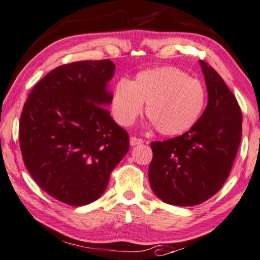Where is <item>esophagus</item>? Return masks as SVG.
Segmentation results:
<instances>
[{
    "mask_svg": "<svg viewBox=\"0 0 260 260\" xmlns=\"http://www.w3.org/2000/svg\"><path fill=\"white\" fill-rule=\"evenodd\" d=\"M129 142H131V146H137V145H141V143H143L145 141H143L142 139H139L137 137H131Z\"/></svg>",
    "mask_w": 260,
    "mask_h": 260,
    "instance_id": "obj_1",
    "label": "esophagus"
}]
</instances>
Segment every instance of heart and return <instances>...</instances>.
Segmentation results:
<instances>
[{"label":"heart","instance_id":"1","mask_svg":"<svg viewBox=\"0 0 260 260\" xmlns=\"http://www.w3.org/2000/svg\"><path fill=\"white\" fill-rule=\"evenodd\" d=\"M147 104L146 114L158 133L175 137L199 121L207 105V91L199 79L173 67L143 71L129 83L120 80L112 96V112L129 126Z\"/></svg>","mask_w":260,"mask_h":260}]
</instances>
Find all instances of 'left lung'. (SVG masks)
Wrapping results in <instances>:
<instances>
[{"label":"left lung","mask_w":260,"mask_h":260,"mask_svg":"<svg viewBox=\"0 0 260 260\" xmlns=\"http://www.w3.org/2000/svg\"><path fill=\"white\" fill-rule=\"evenodd\" d=\"M208 105L199 121L180 137L150 143L149 183L165 203L191 207L222 188L242 140V112L218 73L200 60Z\"/></svg>","instance_id":"left-lung-1"}]
</instances>
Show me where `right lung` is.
<instances>
[{
    "instance_id": "add662e5",
    "label": "right lung",
    "mask_w": 260,
    "mask_h": 260,
    "mask_svg": "<svg viewBox=\"0 0 260 260\" xmlns=\"http://www.w3.org/2000/svg\"><path fill=\"white\" fill-rule=\"evenodd\" d=\"M110 59L60 65L35 85L19 119L24 166L38 187L72 207L94 202L129 149L111 118Z\"/></svg>"
}]
</instances>
